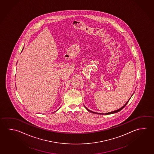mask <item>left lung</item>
I'll return each instance as SVG.
<instances>
[{
    "instance_id": "obj_1",
    "label": "left lung",
    "mask_w": 154,
    "mask_h": 154,
    "mask_svg": "<svg viewBox=\"0 0 154 154\" xmlns=\"http://www.w3.org/2000/svg\"><path fill=\"white\" fill-rule=\"evenodd\" d=\"M130 99L129 100H128V102H127L126 103H125V105H124V106H122V108H120V109H118V110H117L113 111H112V112H108V113H105V115H109V114H111V113H116V112H119V111L121 110H122V109H123V108H124V107H125V106L127 105V103H128V102L129 101ZM85 108H86V109H87L89 111H90V112H92V113H96V112H94V111H92L90 110H89V109H88V108H86V107H85ZM100 114H102V115H104V113H100Z\"/></svg>"
}]
</instances>
